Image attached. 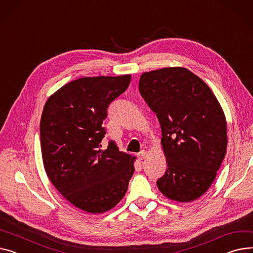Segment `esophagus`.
Returning <instances> with one entry per match:
<instances>
[{"label":"esophagus","instance_id":"esophagus-1","mask_svg":"<svg viewBox=\"0 0 253 253\" xmlns=\"http://www.w3.org/2000/svg\"><path fill=\"white\" fill-rule=\"evenodd\" d=\"M145 157H146V151H145V150L140 151V153L137 155L138 161H142V160H144V159H145Z\"/></svg>","mask_w":253,"mask_h":253}]
</instances>
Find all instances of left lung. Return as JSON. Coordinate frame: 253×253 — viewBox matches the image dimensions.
<instances>
[{"label":"left lung","instance_id":"left-lung-1","mask_svg":"<svg viewBox=\"0 0 253 253\" xmlns=\"http://www.w3.org/2000/svg\"><path fill=\"white\" fill-rule=\"evenodd\" d=\"M139 92L161 124L165 175L157 182L169 199L190 203L215 179L227 151V121L208 84L183 67L144 72Z\"/></svg>","mask_w":253,"mask_h":253}]
</instances>
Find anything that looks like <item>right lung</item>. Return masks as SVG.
Listing matches in <instances>:
<instances>
[{
    "mask_svg": "<svg viewBox=\"0 0 253 253\" xmlns=\"http://www.w3.org/2000/svg\"><path fill=\"white\" fill-rule=\"evenodd\" d=\"M131 75L82 77L50 95L41 119L45 173L76 208L103 213L120 203L134 173L135 157L111 141L102 149L107 109L123 93Z\"/></svg>",
    "mask_w": 253,
    "mask_h": 253,
    "instance_id": "1",
    "label": "right lung"
}]
</instances>
